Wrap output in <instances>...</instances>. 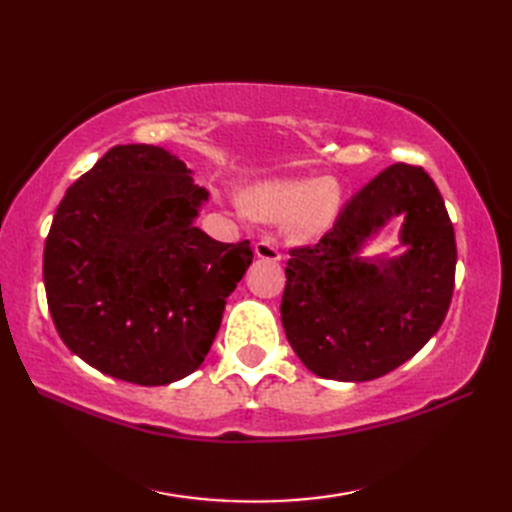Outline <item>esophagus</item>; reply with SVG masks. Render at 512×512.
Returning a JSON list of instances; mask_svg holds the SVG:
<instances>
[{
	"mask_svg": "<svg viewBox=\"0 0 512 512\" xmlns=\"http://www.w3.org/2000/svg\"><path fill=\"white\" fill-rule=\"evenodd\" d=\"M255 255L259 259H266V262H279L281 250L273 242V239H259V242L255 244Z\"/></svg>",
	"mask_w": 512,
	"mask_h": 512,
	"instance_id": "esophagus-1",
	"label": "esophagus"
}]
</instances>
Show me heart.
<instances>
[{
    "mask_svg": "<svg viewBox=\"0 0 512 512\" xmlns=\"http://www.w3.org/2000/svg\"><path fill=\"white\" fill-rule=\"evenodd\" d=\"M341 198V184L325 176L268 180L250 189L246 202L266 220H286L292 235L312 237L334 222Z\"/></svg>",
    "mask_w": 512,
    "mask_h": 512,
    "instance_id": "1",
    "label": "heart"
}]
</instances>
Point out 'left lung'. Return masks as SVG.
<instances>
[{
  "mask_svg": "<svg viewBox=\"0 0 512 512\" xmlns=\"http://www.w3.org/2000/svg\"><path fill=\"white\" fill-rule=\"evenodd\" d=\"M405 216L398 258L360 253ZM455 233L422 167H387L347 202L317 244L290 250L281 325L312 374L363 383L389 374L440 330L455 284Z\"/></svg>",
  "mask_w": 512,
  "mask_h": 512,
  "instance_id": "left-lung-1",
  "label": "left lung"
}]
</instances>
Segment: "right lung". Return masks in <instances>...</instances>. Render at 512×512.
Instances as JSON below:
<instances>
[{
	"mask_svg": "<svg viewBox=\"0 0 512 512\" xmlns=\"http://www.w3.org/2000/svg\"><path fill=\"white\" fill-rule=\"evenodd\" d=\"M209 191L154 145H116L65 191L43 248L54 328L70 352L134 385L195 372L226 299L253 262L248 239L195 226Z\"/></svg>",
	"mask_w": 512,
	"mask_h": 512,
	"instance_id": "obj_1",
	"label": "right lung"
}]
</instances>
